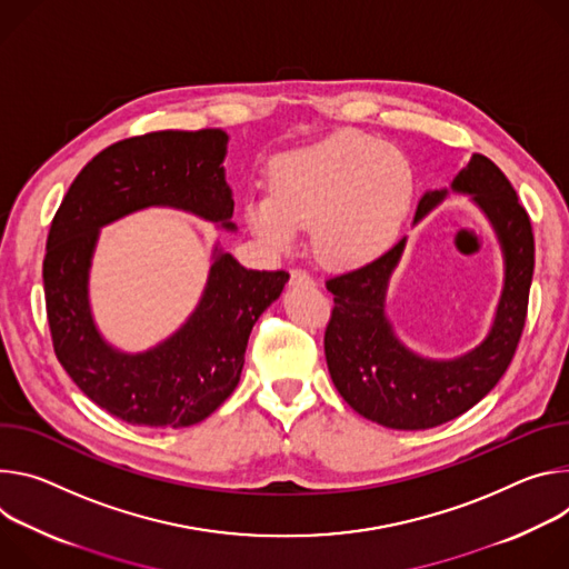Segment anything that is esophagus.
I'll use <instances>...</instances> for the list:
<instances>
[{
  "instance_id": "1",
  "label": "esophagus",
  "mask_w": 569,
  "mask_h": 569,
  "mask_svg": "<svg viewBox=\"0 0 569 569\" xmlns=\"http://www.w3.org/2000/svg\"><path fill=\"white\" fill-rule=\"evenodd\" d=\"M291 284H313V278L305 269H291Z\"/></svg>"
}]
</instances>
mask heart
I'll list each match as a JSON object with an SVG mask.
<instances>
[{
  "mask_svg": "<svg viewBox=\"0 0 569 569\" xmlns=\"http://www.w3.org/2000/svg\"><path fill=\"white\" fill-rule=\"evenodd\" d=\"M416 192L409 158L357 131L278 156L269 167V197L243 206L250 230L278 248L311 226L317 258L330 267H359L396 239Z\"/></svg>",
  "mask_w": 569,
  "mask_h": 569,
  "instance_id": "heart-1",
  "label": "heart"
}]
</instances>
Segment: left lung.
<instances>
[{
    "label": "left lung",
    "mask_w": 569,
    "mask_h": 569,
    "mask_svg": "<svg viewBox=\"0 0 569 569\" xmlns=\"http://www.w3.org/2000/svg\"><path fill=\"white\" fill-rule=\"evenodd\" d=\"M470 194L499 237L507 280L486 341L452 361H431L407 350L385 317L389 276L405 239L377 260L326 280L335 307L326 328L328 370L341 398L363 418L391 429H429L459 418L488 396L518 350L533 278L531 221L509 178L475 153L452 182ZM443 192H427L416 210L420 221Z\"/></svg>",
    "instance_id": "8db88e82"
}]
</instances>
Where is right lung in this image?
I'll return each instance as SVG.
<instances>
[{
	"label": "right lung",
	"instance_id": "right-lung-1",
	"mask_svg": "<svg viewBox=\"0 0 569 569\" xmlns=\"http://www.w3.org/2000/svg\"><path fill=\"white\" fill-rule=\"evenodd\" d=\"M226 142L219 129L114 142L81 169L53 214L42 262L53 352L94 405L131 425L189 427L217 411L239 385L252 326L289 280L287 271H250L217 250L197 311L158 348L123 355L92 323L88 269L101 226L171 206L234 228Z\"/></svg>",
	"mask_w": 569,
	"mask_h": 569
}]
</instances>
